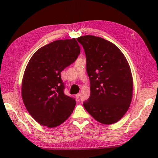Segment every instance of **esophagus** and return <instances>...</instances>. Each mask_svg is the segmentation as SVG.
I'll use <instances>...</instances> for the list:
<instances>
[{
	"mask_svg": "<svg viewBox=\"0 0 158 158\" xmlns=\"http://www.w3.org/2000/svg\"><path fill=\"white\" fill-rule=\"evenodd\" d=\"M80 93H78V94H77L76 95V98H77V99H78L80 98Z\"/></svg>",
	"mask_w": 158,
	"mask_h": 158,
	"instance_id": "esophagus-1",
	"label": "esophagus"
}]
</instances>
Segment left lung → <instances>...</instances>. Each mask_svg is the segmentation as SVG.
I'll use <instances>...</instances> for the list:
<instances>
[{"instance_id": "obj_1", "label": "left lung", "mask_w": 158, "mask_h": 158, "mask_svg": "<svg viewBox=\"0 0 158 158\" xmlns=\"http://www.w3.org/2000/svg\"><path fill=\"white\" fill-rule=\"evenodd\" d=\"M86 56L90 95L83 103L97 121L111 125L118 121L130 107L133 80L125 55L113 43L94 35L77 39Z\"/></svg>"}]
</instances>
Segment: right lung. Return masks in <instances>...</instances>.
Returning a JSON list of instances; mask_svg holds the SVG:
<instances>
[{
  "label": "right lung",
  "instance_id": "right-lung-1",
  "mask_svg": "<svg viewBox=\"0 0 158 158\" xmlns=\"http://www.w3.org/2000/svg\"><path fill=\"white\" fill-rule=\"evenodd\" d=\"M80 53V47L73 38L51 42L30 59L23 76L22 96L28 113L40 125L56 127L73 112L75 99L64 94L60 73Z\"/></svg>",
  "mask_w": 158,
  "mask_h": 158
}]
</instances>
